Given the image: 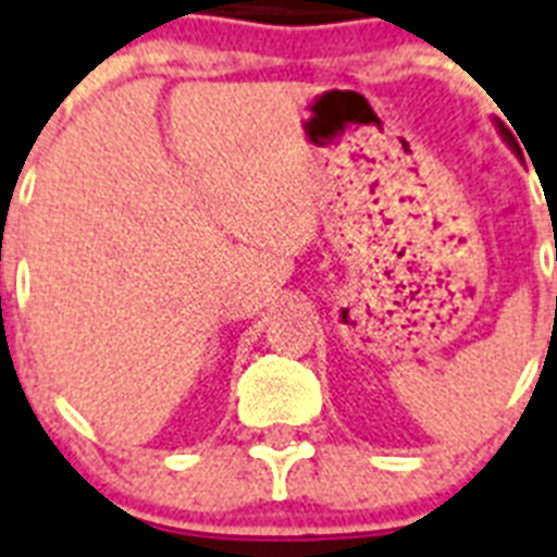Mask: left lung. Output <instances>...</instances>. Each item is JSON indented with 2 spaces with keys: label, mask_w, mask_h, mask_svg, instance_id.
<instances>
[{
  "label": "left lung",
  "mask_w": 557,
  "mask_h": 557,
  "mask_svg": "<svg viewBox=\"0 0 557 557\" xmlns=\"http://www.w3.org/2000/svg\"><path fill=\"white\" fill-rule=\"evenodd\" d=\"M498 131H500V137H504V139H506V143H509V148H515L512 137H509V134H506V128H504V125H498Z\"/></svg>",
  "instance_id": "left-lung-1"
}]
</instances>
